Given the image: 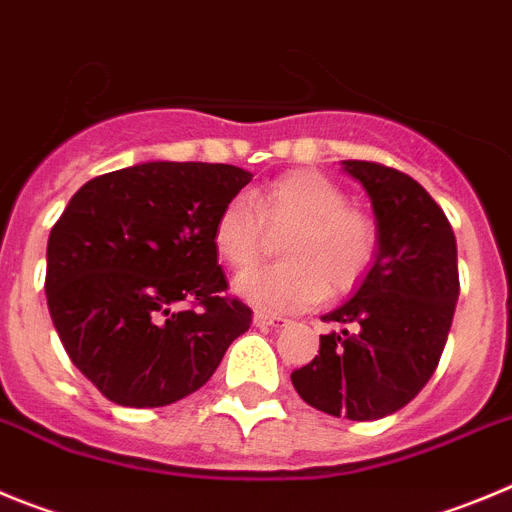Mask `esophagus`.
<instances>
[{"label":"esophagus","mask_w":512,"mask_h":512,"mask_svg":"<svg viewBox=\"0 0 512 512\" xmlns=\"http://www.w3.org/2000/svg\"><path fill=\"white\" fill-rule=\"evenodd\" d=\"M255 324L257 326H270V329H280V326H288V319L283 316H275V313H255Z\"/></svg>","instance_id":"34e87169"}]
</instances>
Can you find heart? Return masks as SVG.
<instances>
[{"mask_svg":"<svg viewBox=\"0 0 512 512\" xmlns=\"http://www.w3.org/2000/svg\"><path fill=\"white\" fill-rule=\"evenodd\" d=\"M285 262L237 280V290L265 311H298L347 296L375 265L380 232L370 214L319 170H290L252 196L232 199L214 219L211 242L232 270L245 273L267 252V234H283Z\"/></svg>","mask_w":512,"mask_h":512,"instance_id":"heart-1","label":"heart"}]
</instances>
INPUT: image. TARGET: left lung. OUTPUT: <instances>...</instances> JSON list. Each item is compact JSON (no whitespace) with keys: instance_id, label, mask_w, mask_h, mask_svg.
Returning a JSON list of instances; mask_svg holds the SVG:
<instances>
[{"instance_id":"left-lung-1","label":"left lung","mask_w":512,"mask_h":512,"mask_svg":"<svg viewBox=\"0 0 512 512\" xmlns=\"http://www.w3.org/2000/svg\"><path fill=\"white\" fill-rule=\"evenodd\" d=\"M370 193L380 247L347 303L326 313L339 331L290 372L308 405L336 418L377 421L400 411L439 367L459 298L457 239L441 206L411 176L344 160Z\"/></svg>"}]
</instances>
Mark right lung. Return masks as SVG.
<instances>
[{
    "instance_id": "obj_1",
    "label": "right lung",
    "mask_w": 512,
    "mask_h": 512,
    "mask_svg": "<svg viewBox=\"0 0 512 512\" xmlns=\"http://www.w3.org/2000/svg\"><path fill=\"white\" fill-rule=\"evenodd\" d=\"M250 178L224 163H142L91 178L68 201L50 229L45 296L68 357L104 398L176 403L250 329L211 242Z\"/></svg>"
}]
</instances>
